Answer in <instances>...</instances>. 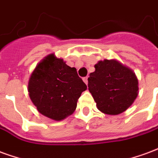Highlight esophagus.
Returning a JSON list of instances; mask_svg holds the SVG:
<instances>
[{
    "label": "esophagus",
    "mask_w": 158,
    "mask_h": 158,
    "mask_svg": "<svg viewBox=\"0 0 158 158\" xmlns=\"http://www.w3.org/2000/svg\"><path fill=\"white\" fill-rule=\"evenodd\" d=\"M83 81L86 84L88 83V81H87V77H83Z\"/></svg>",
    "instance_id": "1"
}]
</instances>
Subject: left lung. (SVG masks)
Returning <instances> with one entry per match:
<instances>
[{
  "mask_svg": "<svg viewBox=\"0 0 158 158\" xmlns=\"http://www.w3.org/2000/svg\"><path fill=\"white\" fill-rule=\"evenodd\" d=\"M88 77V90L101 112L116 115L133 103L138 95L137 77L130 68L115 60L95 65Z\"/></svg>",
  "mask_w": 158,
  "mask_h": 158,
  "instance_id": "8db88e82",
  "label": "left lung"
}]
</instances>
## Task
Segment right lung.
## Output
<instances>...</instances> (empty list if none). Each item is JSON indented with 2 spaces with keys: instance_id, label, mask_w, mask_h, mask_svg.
<instances>
[{
  "instance_id": "add662e5",
  "label": "right lung",
  "mask_w": 158,
  "mask_h": 158,
  "mask_svg": "<svg viewBox=\"0 0 158 158\" xmlns=\"http://www.w3.org/2000/svg\"><path fill=\"white\" fill-rule=\"evenodd\" d=\"M86 89L87 85L77 69L54 55H48L37 65L28 81L29 97L38 111L55 120L71 115Z\"/></svg>"
}]
</instances>
